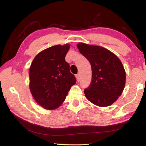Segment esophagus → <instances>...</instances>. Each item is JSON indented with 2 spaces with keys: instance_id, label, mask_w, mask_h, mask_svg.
<instances>
[{
  "instance_id": "34e87169",
  "label": "esophagus",
  "mask_w": 146,
  "mask_h": 146,
  "mask_svg": "<svg viewBox=\"0 0 146 146\" xmlns=\"http://www.w3.org/2000/svg\"><path fill=\"white\" fill-rule=\"evenodd\" d=\"M76 80H77L78 82L80 81V75H79V74H76Z\"/></svg>"
}]
</instances>
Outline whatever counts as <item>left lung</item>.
Returning <instances> with one entry per match:
<instances>
[{
	"label": "left lung",
	"mask_w": 146,
	"mask_h": 146,
	"mask_svg": "<svg viewBox=\"0 0 146 146\" xmlns=\"http://www.w3.org/2000/svg\"><path fill=\"white\" fill-rule=\"evenodd\" d=\"M77 48L91 65V84L84 90L87 99L99 107L112 105L125 86L126 73L121 60L105 48L83 43H79Z\"/></svg>",
	"instance_id": "obj_1"
}]
</instances>
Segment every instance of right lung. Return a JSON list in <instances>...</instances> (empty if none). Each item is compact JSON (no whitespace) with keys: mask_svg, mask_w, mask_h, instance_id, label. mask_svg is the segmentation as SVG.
Listing matches in <instances>:
<instances>
[{"mask_svg":"<svg viewBox=\"0 0 146 146\" xmlns=\"http://www.w3.org/2000/svg\"><path fill=\"white\" fill-rule=\"evenodd\" d=\"M70 44L53 46L36 55L29 70L30 90L33 98L45 109H55L64 102L76 83L65 60Z\"/></svg>","mask_w":146,"mask_h":146,"instance_id":"1","label":"right lung"}]
</instances>
